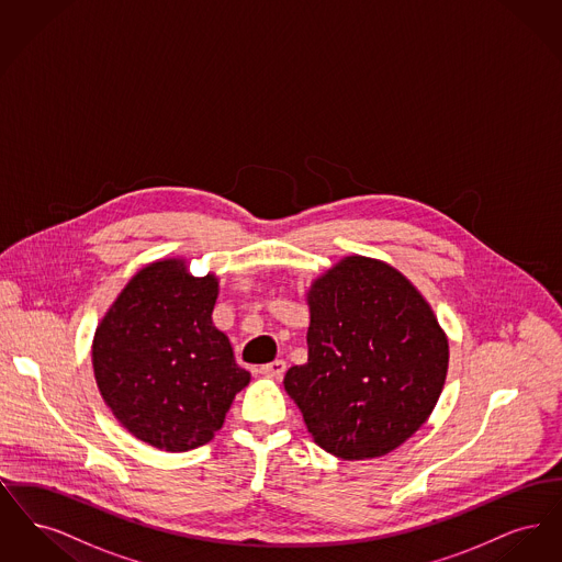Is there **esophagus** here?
Listing matches in <instances>:
<instances>
[{
  "label": "esophagus",
  "mask_w": 562,
  "mask_h": 562,
  "mask_svg": "<svg viewBox=\"0 0 562 562\" xmlns=\"http://www.w3.org/2000/svg\"><path fill=\"white\" fill-rule=\"evenodd\" d=\"M284 371H286V362L284 360H273V362H268V364H263L259 369V373L266 374V376H273V379H280Z\"/></svg>",
  "instance_id": "obj_1"
}]
</instances>
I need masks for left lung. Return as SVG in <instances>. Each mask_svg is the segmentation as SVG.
I'll return each instance as SVG.
<instances>
[{
	"label": "left lung",
	"instance_id": "8db88e82",
	"mask_svg": "<svg viewBox=\"0 0 562 562\" xmlns=\"http://www.w3.org/2000/svg\"><path fill=\"white\" fill-rule=\"evenodd\" d=\"M307 362L284 387L314 442L341 459L394 451L428 419L449 344L426 299L381 261L348 257L310 291Z\"/></svg>",
	"mask_w": 562,
	"mask_h": 562
}]
</instances>
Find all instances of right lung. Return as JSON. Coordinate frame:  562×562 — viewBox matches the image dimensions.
<instances>
[{"instance_id": "1", "label": "right lung", "mask_w": 562, "mask_h": 562, "mask_svg": "<svg viewBox=\"0 0 562 562\" xmlns=\"http://www.w3.org/2000/svg\"><path fill=\"white\" fill-rule=\"evenodd\" d=\"M218 282L183 261L140 269L97 328L92 364L117 422L151 447L181 453L213 440L250 373L213 324Z\"/></svg>"}]
</instances>
